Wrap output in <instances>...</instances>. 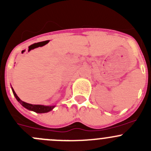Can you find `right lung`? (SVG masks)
<instances>
[{
    "instance_id": "1",
    "label": "right lung",
    "mask_w": 151,
    "mask_h": 151,
    "mask_svg": "<svg viewBox=\"0 0 151 151\" xmlns=\"http://www.w3.org/2000/svg\"><path fill=\"white\" fill-rule=\"evenodd\" d=\"M12 92H13L14 96H15L16 99L17 100L18 102L22 106H24L25 108H26L27 109L30 111H33L35 112H37V113H46V112H50V111L54 109V107L55 106H45V105H40V104H28V103L25 102V101H22L19 97L17 96V95L16 94L15 91H14L13 88L12 87Z\"/></svg>"
}]
</instances>
